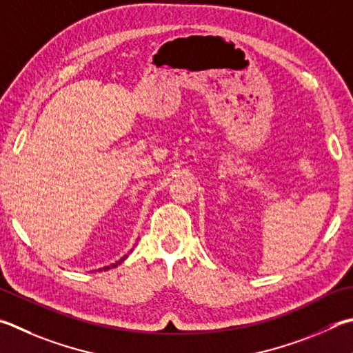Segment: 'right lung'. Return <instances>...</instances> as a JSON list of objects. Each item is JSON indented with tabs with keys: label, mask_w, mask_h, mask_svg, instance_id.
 Listing matches in <instances>:
<instances>
[{
	"label": "right lung",
	"mask_w": 353,
	"mask_h": 353,
	"mask_svg": "<svg viewBox=\"0 0 353 353\" xmlns=\"http://www.w3.org/2000/svg\"><path fill=\"white\" fill-rule=\"evenodd\" d=\"M128 258V254L126 256H123V258H121L120 261H117V262H115V264H111V265H108V267H103V268H100V270H110V268H114V267H117L119 264H121V262H123L125 259Z\"/></svg>",
	"instance_id": "1"
}]
</instances>
